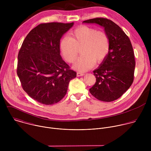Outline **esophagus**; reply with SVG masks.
Segmentation results:
<instances>
[{
    "instance_id": "34e87169",
    "label": "esophagus",
    "mask_w": 151,
    "mask_h": 151,
    "mask_svg": "<svg viewBox=\"0 0 151 151\" xmlns=\"http://www.w3.org/2000/svg\"><path fill=\"white\" fill-rule=\"evenodd\" d=\"M85 74L83 73H81V72H77V76H83Z\"/></svg>"
}]
</instances>
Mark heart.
<instances>
[{"mask_svg":"<svg viewBox=\"0 0 151 151\" xmlns=\"http://www.w3.org/2000/svg\"><path fill=\"white\" fill-rule=\"evenodd\" d=\"M60 48L64 58L70 63L75 62L81 49L82 55L73 68L85 72L91 69L95 62L99 64L106 58L110 51V40L104 32L83 26L72 32L70 37L62 38Z\"/></svg>","mask_w":151,"mask_h":151,"instance_id":"heart-1","label":"heart"}]
</instances>
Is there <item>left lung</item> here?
<instances>
[{"mask_svg":"<svg viewBox=\"0 0 151 151\" xmlns=\"http://www.w3.org/2000/svg\"><path fill=\"white\" fill-rule=\"evenodd\" d=\"M83 23L104 27L110 40L108 55L93 71L96 82L90 92L99 100L114 101L127 91L134 80L136 62L131 41L121 27L109 19L96 18Z\"/></svg>","mask_w":151,"mask_h":151,"instance_id":"1","label":"left lung"}]
</instances>
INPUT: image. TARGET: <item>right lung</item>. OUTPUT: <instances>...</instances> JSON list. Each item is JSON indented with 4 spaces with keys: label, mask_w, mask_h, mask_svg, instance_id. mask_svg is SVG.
<instances>
[{
    "label": "right lung",
    "mask_w": 151,
    "mask_h": 151,
    "mask_svg": "<svg viewBox=\"0 0 151 151\" xmlns=\"http://www.w3.org/2000/svg\"><path fill=\"white\" fill-rule=\"evenodd\" d=\"M73 24H40L29 33L19 51L17 73L21 85L42 104L60 101L67 93L70 81L76 77L60 54V39Z\"/></svg>",
    "instance_id": "right-lung-1"
}]
</instances>
